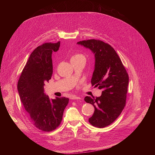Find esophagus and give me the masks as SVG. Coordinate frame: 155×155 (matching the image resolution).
Wrapping results in <instances>:
<instances>
[{
	"label": "esophagus",
	"instance_id": "obj_1",
	"mask_svg": "<svg viewBox=\"0 0 155 155\" xmlns=\"http://www.w3.org/2000/svg\"><path fill=\"white\" fill-rule=\"evenodd\" d=\"M71 99H73V100H80V99H81V98L80 97H78V96H72L71 97Z\"/></svg>",
	"mask_w": 155,
	"mask_h": 155
}]
</instances>
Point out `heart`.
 I'll use <instances>...</instances> for the list:
<instances>
[{
    "instance_id": "b5f03b06",
    "label": "heart",
    "mask_w": 155,
    "mask_h": 155,
    "mask_svg": "<svg viewBox=\"0 0 155 155\" xmlns=\"http://www.w3.org/2000/svg\"><path fill=\"white\" fill-rule=\"evenodd\" d=\"M77 58H83V59H84V56L81 54H74L72 58H71V59H77Z\"/></svg>"
}]
</instances>
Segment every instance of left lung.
Here are the masks:
<instances>
[{
    "label": "left lung",
    "instance_id": "8db88e82",
    "mask_svg": "<svg viewBox=\"0 0 155 155\" xmlns=\"http://www.w3.org/2000/svg\"><path fill=\"white\" fill-rule=\"evenodd\" d=\"M77 44L90 49L94 54L91 84L102 90L100 97L84 98L86 102L94 107L89 122L96 127H106L120 116L125 107L128 74L118 54L109 44L95 39L80 41Z\"/></svg>",
    "mask_w": 155,
    "mask_h": 155
}]
</instances>
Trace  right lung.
Wrapping results in <instances>:
<instances>
[{
  "instance_id": "add662e5",
  "label": "right lung",
  "mask_w": 155,
  "mask_h": 155,
  "mask_svg": "<svg viewBox=\"0 0 155 155\" xmlns=\"http://www.w3.org/2000/svg\"><path fill=\"white\" fill-rule=\"evenodd\" d=\"M60 41L45 43L31 54L18 81L21 101L31 122L38 129L50 132L61 124L64 110L69 99H50L44 93V86L53 74L51 54L57 51Z\"/></svg>"
}]
</instances>
